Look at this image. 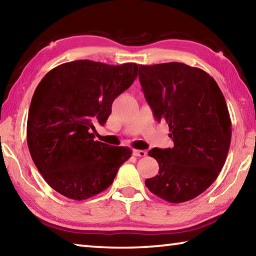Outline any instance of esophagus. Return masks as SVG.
<instances>
[{
	"instance_id": "34e87169",
	"label": "esophagus",
	"mask_w": 256,
	"mask_h": 256,
	"mask_svg": "<svg viewBox=\"0 0 256 256\" xmlns=\"http://www.w3.org/2000/svg\"><path fill=\"white\" fill-rule=\"evenodd\" d=\"M133 154L136 156V157H146V150H138V149H134V150H133Z\"/></svg>"
}]
</instances>
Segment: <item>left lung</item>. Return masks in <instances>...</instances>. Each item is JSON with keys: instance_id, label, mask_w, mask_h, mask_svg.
I'll list each match as a JSON object with an SVG mask.
<instances>
[{"instance_id": "left-lung-1", "label": "left lung", "mask_w": 256, "mask_h": 256, "mask_svg": "<svg viewBox=\"0 0 256 256\" xmlns=\"http://www.w3.org/2000/svg\"><path fill=\"white\" fill-rule=\"evenodd\" d=\"M138 79L154 116L168 124L174 142L172 148L149 151L159 172L146 186L170 203L192 200L216 180L230 146L224 94L206 71L184 63L138 66Z\"/></svg>"}]
</instances>
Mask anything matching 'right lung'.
Returning <instances> with one entry per match:
<instances>
[{"label": "right lung", "mask_w": 256, "mask_h": 256, "mask_svg": "<svg viewBox=\"0 0 256 256\" xmlns=\"http://www.w3.org/2000/svg\"><path fill=\"white\" fill-rule=\"evenodd\" d=\"M138 64L79 60L54 68L34 90L27 120V144L46 183L72 200H86L110 188L126 146L94 140L114 99L131 86Z\"/></svg>", "instance_id": "add662e5"}]
</instances>
